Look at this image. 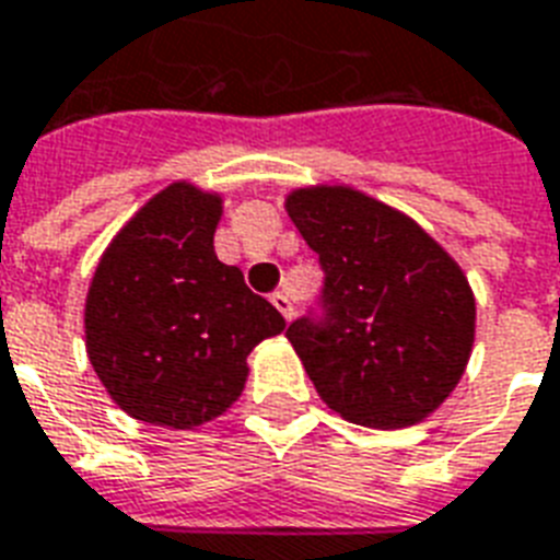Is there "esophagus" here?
Listing matches in <instances>:
<instances>
[{
  "label": "esophagus",
  "mask_w": 560,
  "mask_h": 560,
  "mask_svg": "<svg viewBox=\"0 0 560 560\" xmlns=\"http://www.w3.org/2000/svg\"><path fill=\"white\" fill-rule=\"evenodd\" d=\"M271 303H275L277 310H280V315H283L285 320H289L294 315V303H292V298H289V294H285V292H275V294H271Z\"/></svg>",
  "instance_id": "34e87169"
}]
</instances>
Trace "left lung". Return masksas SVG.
Wrapping results in <instances>:
<instances>
[{
  "label": "left lung",
  "mask_w": 560,
  "mask_h": 560,
  "mask_svg": "<svg viewBox=\"0 0 560 560\" xmlns=\"http://www.w3.org/2000/svg\"><path fill=\"white\" fill-rule=\"evenodd\" d=\"M285 210L324 271L320 312L285 329L320 400L374 429L432 415L474 350L476 301L456 259L350 186L298 189Z\"/></svg>",
  "instance_id": "obj_1"
}]
</instances>
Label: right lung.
Returning <instances> with one entry per match:
<instances>
[{"mask_svg": "<svg viewBox=\"0 0 560 560\" xmlns=\"http://www.w3.org/2000/svg\"><path fill=\"white\" fill-rule=\"evenodd\" d=\"M219 195L158 192L104 250L86 292V357L131 418L192 429L236 402L248 353L283 315L212 250Z\"/></svg>", "mask_w": 560, "mask_h": 560, "instance_id": "obj_1", "label": "right lung"}]
</instances>
